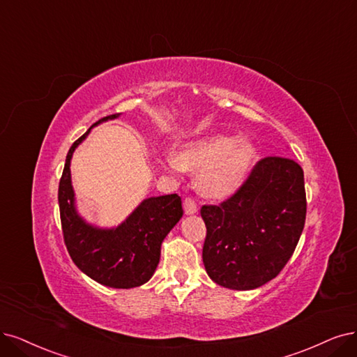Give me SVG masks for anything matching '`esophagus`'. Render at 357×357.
I'll list each match as a JSON object with an SVG mask.
<instances>
[{"label":"esophagus","instance_id":"esophagus-1","mask_svg":"<svg viewBox=\"0 0 357 357\" xmlns=\"http://www.w3.org/2000/svg\"><path fill=\"white\" fill-rule=\"evenodd\" d=\"M197 204L192 199H185V202H183V212H185V215H194L197 213Z\"/></svg>","mask_w":357,"mask_h":357}]
</instances>
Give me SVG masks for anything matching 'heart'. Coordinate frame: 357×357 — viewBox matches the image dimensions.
I'll return each instance as SVG.
<instances>
[{"instance_id":"heart-1","label":"heart","mask_w":357,"mask_h":357,"mask_svg":"<svg viewBox=\"0 0 357 357\" xmlns=\"http://www.w3.org/2000/svg\"><path fill=\"white\" fill-rule=\"evenodd\" d=\"M257 158L256 145L245 137L208 134L183 145L178 155L166 158L167 167L179 174L199 172L197 187L208 199H228L247 181Z\"/></svg>"}]
</instances>
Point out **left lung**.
Instances as JSON below:
<instances>
[{"mask_svg":"<svg viewBox=\"0 0 357 357\" xmlns=\"http://www.w3.org/2000/svg\"><path fill=\"white\" fill-rule=\"evenodd\" d=\"M203 263L210 280L238 291L265 285L293 256L306 220L305 175L285 157H266L220 206H203Z\"/></svg>","mask_w":357,"mask_h":357,"instance_id":"8db88e82","label":"left lung"}]
</instances>
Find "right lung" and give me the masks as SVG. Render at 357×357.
<instances>
[{
	"mask_svg": "<svg viewBox=\"0 0 357 357\" xmlns=\"http://www.w3.org/2000/svg\"><path fill=\"white\" fill-rule=\"evenodd\" d=\"M121 113L100 119L70 147L59 185V206L68 252L91 280L112 288H135L149 282L160 261L166 235L183 215L178 194L149 197L142 200L121 225L101 228L79 215L72 185L70 162L75 150L92 128L114 121Z\"/></svg>",
	"mask_w": 357,
	"mask_h": 357,
	"instance_id": "add662e5",
	"label": "right lung"
}]
</instances>
